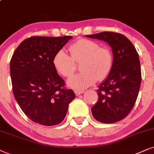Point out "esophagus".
Segmentation results:
<instances>
[{
  "label": "esophagus",
  "mask_w": 154,
  "mask_h": 154,
  "mask_svg": "<svg viewBox=\"0 0 154 154\" xmlns=\"http://www.w3.org/2000/svg\"><path fill=\"white\" fill-rule=\"evenodd\" d=\"M75 95L77 96H78L79 95H81L82 94L84 93V91H77V90H76L75 91Z\"/></svg>",
  "instance_id": "obj_1"
}]
</instances>
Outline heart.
<instances>
[{
	"label": "heart",
	"instance_id": "heart-1",
	"mask_svg": "<svg viewBox=\"0 0 154 154\" xmlns=\"http://www.w3.org/2000/svg\"><path fill=\"white\" fill-rule=\"evenodd\" d=\"M71 56L60 50L53 57V63L57 72L65 77L75 72L76 63H81L82 72L67 80L68 87L74 89L84 90L93 85L96 80H103L111 71L113 57L110 49L101 47L97 42L82 38L69 46Z\"/></svg>",
	"mask_w": 154,
	"mask_h": 154
}]
</instances>
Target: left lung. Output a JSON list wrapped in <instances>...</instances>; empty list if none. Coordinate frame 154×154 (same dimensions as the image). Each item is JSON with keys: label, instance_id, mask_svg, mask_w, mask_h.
<instances>
[{"label": "left lung", "instance_id": "8db88e82", "mask_svg": "<svg viewBox=\"0 0 154 154\" xmlns=\"http://www.w3.org/2000/svg\"><path fill=\"white\" fill-rule=\"evenodd\" d=\"M103 41L111 47V71L98 86V101L91 113L98 122L113 123L125 118L134 107L141 85L139 55L130 40L119 33L103 32L86 35Z\"/></svg>", "mask_w": 154, "mask_h": 154}]
</instances>
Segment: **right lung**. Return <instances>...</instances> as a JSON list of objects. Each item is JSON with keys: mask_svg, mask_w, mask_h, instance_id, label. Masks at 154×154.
I'll use <instances>...</instances> for the list:
<instances>
[{"mask_svg": "<svg viewBox=\"0 0 154 154\" xmlns=\"http://www.w3.org/2000/svg\"><path fill=\"white\" fill-rule=\"evenodd\" d=\"M70 36H32L14 52L10 69L13 91L22 111L33 122L45 126L64 120L69 104L75 98L53 63V57Z\"/></svg>", "mask_w": 154, "mask_h": 154, "instance_id": "1", "label": "right lung"}]
</instances>
